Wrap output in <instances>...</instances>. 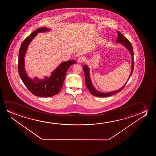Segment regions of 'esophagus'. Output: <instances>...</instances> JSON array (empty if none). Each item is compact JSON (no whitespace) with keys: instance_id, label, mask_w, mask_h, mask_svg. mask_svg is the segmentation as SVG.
<instances>
[{"instance_id":"obj_1","label":"esophagus","mask_w":156,"mask_h":156,"mask_svg":"<svg viewBox=\"0 0 156 156\" xmlns=\"http://www.w3.org/2000/svg\"><path fill=\"white\" fill-rule=\"evenodd\" d=\"M84 61H85V58L83 57H81V56L78 58V59H77V62L78 63H80L81 62H83Z\"/></svg>"}]
</instances>
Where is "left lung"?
Listing matches in <instances>:
<instances>
[{"label":"left lung","instance_id":"8db88e82","mask_svg":"<svg viewBox=\"0 0 156 156\" xmlns=\"http://www.w3.org/2000/svg\"><path fill=\"white\" fill-rule=\"evenodd\" d=\"M118 34V38L116 40V43H120L122 44V45H123L124 47H125L128 50L129 53H130V56L132 57V68H131V71H130V75L129 76L128 80L125 83L122 87L121 88H120L119 90H116L115 91H112V92H108V93H103V92H100L98 90L95 89V88L94 87V86L92 83V81L90 80V70L89 67L87 65H84L83 66V70L85 73V83L86 86L87 87L88 90H89L90 93L94 95V96H97V97H100V98H105V97H108V96H111L113 94H116L118 92H120L124 87L125 86L126 83H127L128 80L130 78L131 75H132L133 70H134V53H133V49L131 43L129 42V41H128L126 37L122 34V33H120L119 31H117Z\"/></svg>","mask_w":156,"mask_h":156}]
</instances>
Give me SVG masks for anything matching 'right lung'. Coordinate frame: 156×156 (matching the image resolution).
<instances>
[{
    "label": "right lung",
    "instance_id": "1",
    "mask_svg": "<svg viewBox=\"0 0 156 156\" xmlns=\"http://www.w3.org/2000/svg\"><path fill=\"white\" fill-rule=\"evenodd\" d=\"M49 31L51 29L49 28L43 27L34 31L22 43L19 54L18 70L22 80L31 93L39 97H51L58 94L62 88L68 69L71 65L76 63L75 60L62 62L49 77L46 76L44 79H39L36 77L31 79L28 76L26 73L24 61L28 46L38 33Z\"/></svg>",
    "mask_w": 156,
    "mask_h": 156
}]
</instances>
